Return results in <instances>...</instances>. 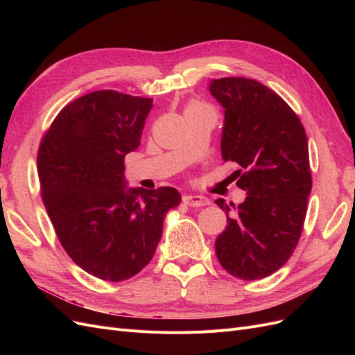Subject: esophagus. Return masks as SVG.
<instances>
[{
  "label": "esophagus",
  "instance_id": "1",
  "mask_svg": "<svg viewBox=\"0 0 355 355\" xmlns=\"http://www.w3.org/2000/svg\"><path fill=\"white\" fill-rule=\"evenodd\" d=\"M184 202L188 204L189 207H204V206H209L210 200L202 197V196H197V194H187L184 196Z\"/></svg>",
  "mask_w": 355,
  "mask_h": 355
}]
</instances>
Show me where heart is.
Masks as SVG:
<instances>
[{"mask_svg": "<svg viewBox=\"0 0 355 355\" xmlns=\"http://www.w3.org/2000/svg\"><path fill=\"white\" fill-rule=\"evenodd\" d=\"M201 106H202V105H200V103H192V105L189 106V108H201Z\"/></svg>", "mask_w": 355, "mask_h": 355, "instance_id": "obj_1", "label": "heart"}]
</instances>
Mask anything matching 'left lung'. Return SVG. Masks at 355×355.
<instances>
[{"mask_svg": "<svg viewBox=\"0 0 355 355\" xmlns=\"http://www.w3.org/2000/svg\"><path fill=\"white\" fill-rule=\"evenodd\" d=\"M210 93L225 110L222 158L240 166L237 185L247 194L239 207L216 200L228 225L214 249L231 275L259 280L288 261L304 228L313 188L305 128L280 96L254 80H211Z\"/></svg>", "mask_w": 355, "mask_h": 355, "instance_id": "1", "label": "left lung"}]
</instances>
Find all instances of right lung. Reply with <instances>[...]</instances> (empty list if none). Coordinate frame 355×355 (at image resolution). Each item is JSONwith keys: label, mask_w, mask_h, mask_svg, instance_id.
<instances>
[{"label": "right lung", "mask_w": 355, "mask_h": 355, "mask_svg": "<svg viewBox=\"0 0 355 355\" xmlns=\"http://www.w3.org/2000/svg\"><path fill=\"white\" fill-rule=\"evenodd\" d=\"M153 99L99 90L63 108L38 148L41 196L71 259L105 282H123L153 259L170 187L127 188L124 158L141 145Z\"/></svg>", "instance_id": "right-lung-1"}]
</instances>
